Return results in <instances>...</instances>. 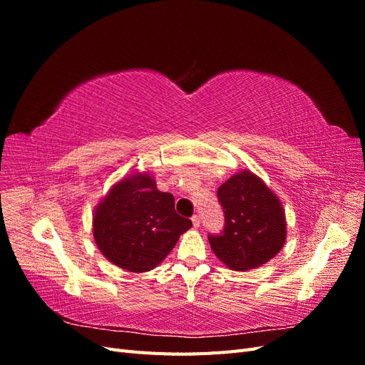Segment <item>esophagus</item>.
<instances>
[{
  "mask_svg": "<svg viewBox=\"0 0 365 365\" xmlns=\"http://www.w3.org/2000/svg\"><path fill=\"white\" fill-rule=\"evenodd\" d=\"M192 222H193V227H195V228H200V225H201V219H200V216L195 215V216L192 217Z\"/></svg>",
  "mask_w": 365,
  "mask_h": 365,
  "instance_id": "1",
  "label": "esophagus"
}]
</instances>
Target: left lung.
Wrapping results in <instances>:
<instances>
[{
    "label": "left lung",
    "instance_id": "1",
    "mask_svg": "<svg viewBox=\"0 0 365 365\" xmlns=\"http://www.w3.org/2000/svg\"><path fill=\"white\" fill-rule=\"evenodd\" d=\"M224 235L210 236L216 257L233 271L259 268L277 256L286 242V216L279 196L260 176L239 170L220 184Z\"/></svg>",
    "mask_w": 365,
    "mask_h": 365
}]
</instances>
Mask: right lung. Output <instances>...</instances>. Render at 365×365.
I'll list each match as a JSON object with an SVG mask.
<instances>
[{
    "mask_svg": "<svg viewBox=\"0 0 365 365\" xmlns=\"http://www.w3.org/2000/svg\"><path fill=\"white\" fill-rule=\"evenodd\" d=\"M190 227L192 220L176 215L173 196L160 192L149 172L123 176L93 215L97 248L115 267L137 274L157 268Z\"/></svg>",
    "mask_w": 365,
    "mask_h": 365,
    "instance_id": "right-lung-1",
    "label": "right lung"
}]
</instances>
